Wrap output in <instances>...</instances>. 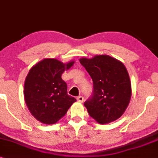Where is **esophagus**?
Instances as JSON below:
<instances>
[{"mask_svg": "<svg viewBox=\"0 0 158 158\" xmlns=\"http://www.w3.org/2000/svg\"><path fill=\"white\" fill-rule=\"evenodd\" d=\"M77 100L79 101V102H82L83 101H84V98L82 96H79L77 98Z\"/></svg>", "mask_w": 158, "mask_h": 158, "instance_id": "obj_1", "label": "esophagus"}]
</instances>
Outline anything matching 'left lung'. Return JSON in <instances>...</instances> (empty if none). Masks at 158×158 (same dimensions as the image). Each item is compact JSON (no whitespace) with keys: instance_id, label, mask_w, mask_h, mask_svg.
<instances>
[{"instance_id":"1","label":"left lung","mask_w":158,"mask_h":158,"mask_svg":"<svg viewBox=\"0 0 158 158\" xmlns=\"http://www.w3.org/2000/svg\"><path fill=\"white\" fill-rule=\"evenodd\" d=\"M79 62L93 81V96L85 103L90 116L101 124L118 119L127 110L132 94L124 64L108 55L81 58Z\"/></svg>"}]
</instances>
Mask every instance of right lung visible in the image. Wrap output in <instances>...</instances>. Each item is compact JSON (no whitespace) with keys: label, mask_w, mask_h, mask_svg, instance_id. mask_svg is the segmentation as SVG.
I'll use <instances>...</instances> for the list:
<instances>
[{"label":"right lung","mask_w":158,"mask_h":158,"mask_svg":"<svg viewBox=\"0 0 158 158\" xmlns=\"http://www.w3.org/2000/svg\"><path fill=\"white\" fill-rule=\"evenodd\" d=\"M74 63L44 58L29 70L24 81L25 103L32 116L42 123H57L77 101L67 94V85L61 78Z\"/></svg>","instance_id":"add662e5"}]
</instances>
